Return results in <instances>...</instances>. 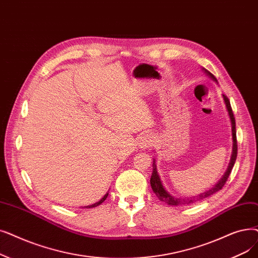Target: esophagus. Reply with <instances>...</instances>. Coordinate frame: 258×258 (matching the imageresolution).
I'll return each instance as SVG.
<instances>
[{
    "instance_id": "34e87169",
    "label": "esophagus",
    "mask_w": 258,
    "mask_h": 258,
    "mask_svg": "<svg viewBox=\"0 0 258 258\" xmlns=\"http://www.w3.org/2000/svg\"><path fill=\"white\" fill-rule=\"evenodd\" d=\"M154 140H153V136L151 135H144L139 139V147L141 149H147L149 148L151 144H153Z\"/></svg>"
}]
</instances>
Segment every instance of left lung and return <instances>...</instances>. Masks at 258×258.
I'll return each mask as SVG.
<instances>
[{"instance_id":"8db88e82","label":"left lung","mask_w":258,"mask_h":258,"mask_svg":"<svg viewBox=\"0 0 258 258\" xmlns=\"http://www.w3.org/2000/svg\"><path fill=\"white\" fill-rule=\"evenodd\" d=\"M203 71L205 72V74L211 78V79L213 81H215L217 83V80L216 78L213 76L210 72H208L207 70L203 69ZM222 98H223V101H225V104H226V108H227V111H228V115H229V118H230V121H231V126H232V141H233V147H232V155H231V159H230V162H229V165H228V169L226 171V173L223 174V176L220 178V180L209 189H207V191H205L204 193L199 194L198 196H196V198H183V197H176L172 194H170L169 192L166 191V188L163 186V183L161 181L160 179V176L158 174V171H157V165H156V160L153 159V173H152V177H151V186L153 188L154 193L156 194V196L158 197V199L160 201H163L164 204H167L169 206H180V205H189V204H193L195 203V201L197 200H203L213 194L217 193L219 189L222 188V186L225 185L226 181L228 180V178L231 174V171L233 169L234 166V163L235 161H236V157H237V141H236V125H235V119H234V115H233V111H232V108H231V104H230V101L229 99L225 96L222 95Z\"/></svg>"}]
</instances>
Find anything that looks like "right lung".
Masks as SVG:
<instances>
[{
    "mask_svg": "<svg viewBox=\"0 0 258 258\" xmlns=\"http://www.w3.org/2000/svg\"><path fill=\"white\" fill-rule=\"evenodd\" d=\"M107 196H108V192L101 198V199H100L99 201H97V203L96 204H93V205H91V206H86V207H84V208H86V209H89V208H95V207H98L99 205H101L102 203H103V201L107 198Z\"/></svg>",
    "mask_w": 258,
    "mask_h": 258,
    "instance_id": "add662e5",
    "label": "right lung"
}]
</instances>
